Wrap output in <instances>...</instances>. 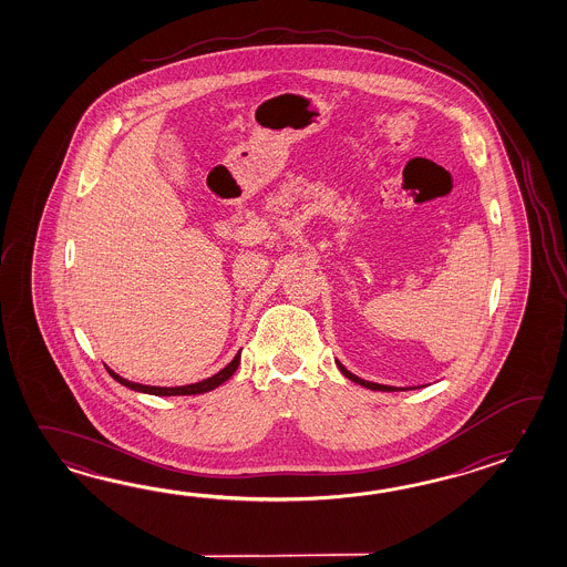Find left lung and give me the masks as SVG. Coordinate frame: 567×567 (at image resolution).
Segmentation results:
<instances>
[{
  "label": "left lung",
  "mask_w": 567,
  "mask_h": 567,
  "mask_svg": "<svg viewBox=\"0 0 567 567\" xmlns=\"http://www.w3.org/2000/svg\"><path fill=\"white\" fill-rule=\"evenodd\" d=\"M338 369H340V373L344 374L347 379L350 381H354V383H359V385L367 386V389H373V391H398V386H389V385H379V383H371V381H364L361 377H357V374L350 373L347 371L340 362H337Z\"/></svg>",
  "instance_id": "1"
}]
</instances>
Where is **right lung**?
I'll return each mask as SVG.
<instances>
[{
	"label": "right lung",
	"instance_id": "1",
	"mask_svg": "<svg viewBox=\"0 0 567 567\" xmlns=\"http://www.w3.org/2000/svg\"><path fill=\"white\" fill-rule=\"evenodd\" d=\"M239 362H241V352H237L235 354V359L223 369V371H218L217 374H213V377H208L205 381H198V383H193V385H184V386H150V385H140V383H132V381H127V379H123L120 374L113 373V371H109V374L121 383V385L130 386L133 391H142V393H150V395H198V393H206V391H210V389H215V386L223 385L227 379H229L230 374L237 371V367H239Z\"/></svg>",
	"mask_w": 567,
	"mask_h": 567
}]
</instances>
